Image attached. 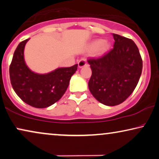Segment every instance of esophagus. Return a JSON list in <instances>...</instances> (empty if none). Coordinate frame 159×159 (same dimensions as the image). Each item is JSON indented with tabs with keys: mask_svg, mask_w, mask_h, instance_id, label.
I'll return each instance as SVG.
<instances>
[{
	"mask_svg": "<svg viewBox=\"0 0 159 159\" xmlns=\"http://www.w3.org/2000/svg\"><path fill=\"white\" fill-rule=\"evenodd\" d=\"M86 65H87V63H86L85 60L84 59H81L79 62H78V66H79V68H82L85 66Z\"/></svg>",
	"mask_w": 159,
	"mask_h": 159,
	"instance_id": "esophagus-1",
	"label": "esophagus"
}]
</instances>
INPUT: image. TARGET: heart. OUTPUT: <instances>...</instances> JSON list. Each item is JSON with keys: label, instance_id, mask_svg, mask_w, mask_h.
I'll use <instances>...</instances> for the list:
<instances>
[{"label": "heart", "instance_id": "1", "mask_svg": "<svg viewBox=\"0 0 159 159\" xmlns=\"http://www.w3.org/2000/svg\"><path fill=\"white\" fill-rule=\"evenodd\" d=\"M110 48V44L108 42L102 39H98L93 44V49H96V54L102 55Z\"/></svg>", "mask_w": 159, "mask_h": 159}]
</instances>
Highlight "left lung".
I'll return each mask as SVG.
<instances>
[{
	"mask_svg": "<svg viewBox=\"0 0 159 159\" xmlns=\"http://www.w3.org/2000/svg\"><path fill=\"white\" fill-rule=\"evenodd\" d=\"M113 49L99 58L88 59L92 70L90 93L107 106L124 102L137 87L143 70L139 49L131 39L112 34Z\"/></svg>",
	"mask_w": 159,
	"mask_h": 159,
	"instance_id": "obj_1",
	"label": "left lung"
}]
</instances>
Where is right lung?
Listing matches in <instances>:
<instances>
[{"mask_svg":"<svg viewBox=\"0 0 159 159\" xmlns=\"http://www.w3.org/2000/svg\"><path fill=\"white\" fill-rule=\"evenodd\" d=\"M28 40L20 42L14 53L9 67L10 80L16 95L25 103L36 108H46L65 93L78 65L57 68L47 74L36 73L25 61L24 49Z\"/></svg>","mask_w":159,"mask_h":159,"instance_id":"right-lung-1","label":"right lung"}]
</instances>
